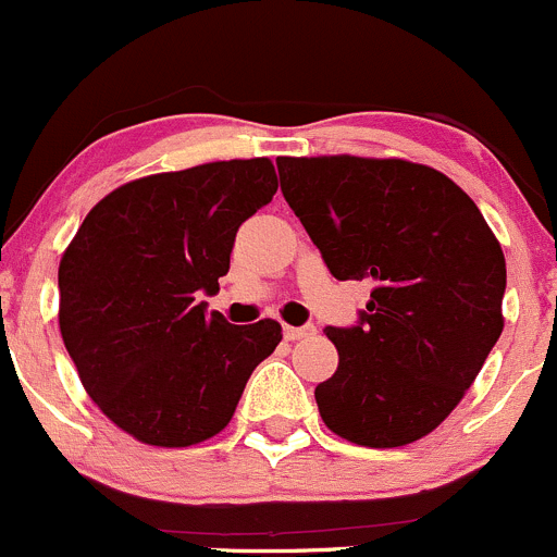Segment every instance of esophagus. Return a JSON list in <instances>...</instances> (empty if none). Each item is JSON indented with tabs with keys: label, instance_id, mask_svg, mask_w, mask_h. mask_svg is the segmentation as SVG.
Segmentation results:
<instances>
[{
	"label": "esophagus",
	"instance_id": "1",
	"mask_svg": "<svg viewBox=\"0 0 557 557\" xmlns=\"http://www.w3.org/2000/svg\"><path fill=\"white\" fill-rule=\"evenodd\" d=\"M308 335H313L311 324H306V327H289V324H286V327H284V338L286 341H300V338H308Z\"/></svg>",
	"mask_w": 557,
	"mask_h": 557
}]
</instances>
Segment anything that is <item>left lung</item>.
I'll use <instances>...</instances> for the list:
<instances>
[{"label":"left lung","instance_id":"obj_1","mask_svg":"<svg viewBox=\"0 0 557 557\" xmlns=\"http://www.w3.org/2000/svg\"><path fill=\"white\" fill-rule=\"evenodd\" d=\"M281 191L338 281H373L338 371L313 389L335 436L373 449L436 431L504 330L506 260L476 202L406 159L281 157Z\"/></svg>","mask_w":557,"mask_h":557}]
</instances>
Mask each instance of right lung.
Here are the masks:
<instances>
[{
    "instance_id": "obj_1",
    "label": "right lung",
    "mask_w": 557,
    "mask_h": 557,
    "mask_svg": "<svg viewBox=\"0 0 557 557\" xmlns=\"http://www.w3.org/2000/svg\"><path fill=\"white\" fill-rule=\"evenodd\" d=\"M268 157L129 181L91 208L59 262V330L94 404L151 447H191L230 425L276 319L230 324L216 295L235 233L273 200Z\"/></svg>"
}]
</instances>
